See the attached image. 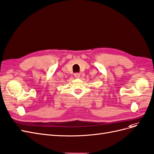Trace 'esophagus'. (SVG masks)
Masks as SVG:
<instances>
[{
  "label": "esophagus",
  "mask_w": 154,
  "mask_h": 154,
  "mask_svg": "<svg viewBox=\"0 0 154 154\" xmlns=\"http://www.w3.org/2000/svg\"><path fill=\"white\" fill-rule=\"evenodd\" d=\"M74 77L75 78H79L80 77V73H75L74 74Z\"/></svg>",
  "instance_id": "obj_1"
}]
</instances>
